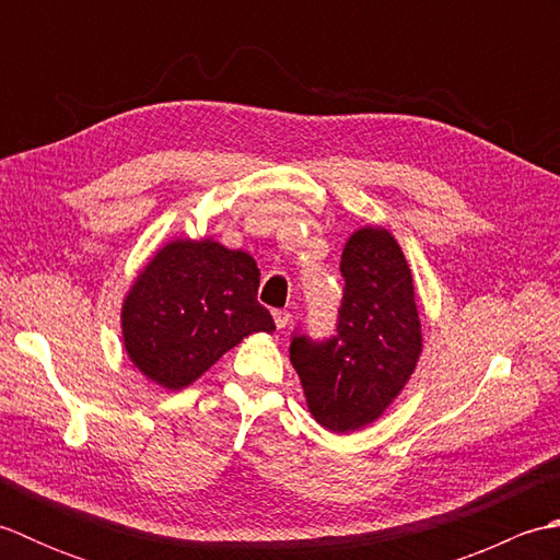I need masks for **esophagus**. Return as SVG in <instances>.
<instances>
[{
    "label": "esophagus",
    "mask_w": 560,
    "mask_h": 560,
    "mask_svg": "<svg viewBox=\"0 0 560 560\" xmlns=\"http://www.w3.org/2000/svg\"><path fill=\"white\" fill-rule=\"evenodd\" d=\"M271 315H273V323H277L279 329H283V327L291 323V313L289 311H273Z\"/></svg>",
    "instance_id": "34e87169"
}]
</instances>
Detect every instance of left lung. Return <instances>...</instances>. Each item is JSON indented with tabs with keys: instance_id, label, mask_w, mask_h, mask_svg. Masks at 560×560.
Instances as JSON below:
<instances>
[{
	"instance_id": "left-lung-1",
	"label": "left lung",
	"mask_w": 560,
	"mask_h": 560,
	"mask_svg": "<svg viewBox=\"0 0 560 560\" xmlns=\"http://www.w3.org/2000/svg\"><path fill=\"white\" fill-rule=\"evenodd\" d=\"M343 299L335 335L291 339L307 409L331 433H349L383 416L421 355V319L411 269L385 229L355 231L341 253Z\"/></svg>"
}]
</instances>
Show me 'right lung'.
Instances as JSON below:
<instances>
[{
    "label": "right lung",
    "mask_w": 560,
    "mask_h": 560,
    "mask_svg": "<svg viewBox=\"0 0 560 560\" xmlns=\"http://www.w3.org/2000/svg\"><path fill=\"white\" fill-rule=\"evenodd\" d=\"M259 269L217 241L163 245L122 305L125 351L165 389H183L253 331H273L257 301Z\"/></svg>",
    "instance_id": "obj_1"
}]
</instances>
